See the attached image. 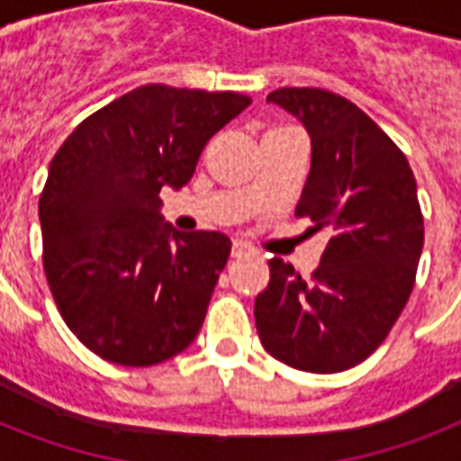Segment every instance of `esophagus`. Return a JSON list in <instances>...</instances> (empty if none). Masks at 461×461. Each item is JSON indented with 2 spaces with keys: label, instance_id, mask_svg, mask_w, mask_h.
Segmentation results:
<instances>
[{
  "label": "esophagus",
  "instance_id": "esophagus-1",
  "mask_svg": "<svg viewBox=\"0 0 461 461\" xmlns=\"http://www.w3.org/2000/svg\"><path fill=\"white\" fill-rule=\"evenodd\" d=\"M253 249L249 244H244V241H234L231 244V258H244V256H251Z\"/></svg>",
  "mask_w": 461,
  "mask_h": 461
}]
</instances>
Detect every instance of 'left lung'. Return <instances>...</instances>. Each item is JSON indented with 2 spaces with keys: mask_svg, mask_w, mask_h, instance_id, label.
<instances>
[{
  "mask_svg": "<svg viewBox=\"0 0 461 461\" xmlns=\"http://www.w3.org/2000/svg\"><path fill=\"white\" fill-rule=\"evenodd\" d=\"M311 139V172L296 205L311 231H328L321 266L303 280L270 260L256 296L267 354L306 373L354 368L378 349L414 289L423 249L416 179L390 136L347 97L321 88L267 95Z\"/></svg>",
  "mask_w": 461,
  "mask_h": 461,
  "instance_id": "8db88e82",
  "label": "left lung"
}]
</instances>
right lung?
<instances>
[{"instance_id": "1", "label": "right lung", "mask_w": 461, "mask_h": 461, "mask_svg": "<svg viewBox=\"0 0 461 461\" xmlns=\"http://www.w3.org/2000/svg\"><path fill=\"white\" fill-rule=\"evenodd\" d=\"M239 93L140 86L90 114L57 150L40 195L42 266L68 330L119 366H155L194 342L230 258L220 231H179V191L203 148L239 117Z\"/></svg>"}]
</instances>
